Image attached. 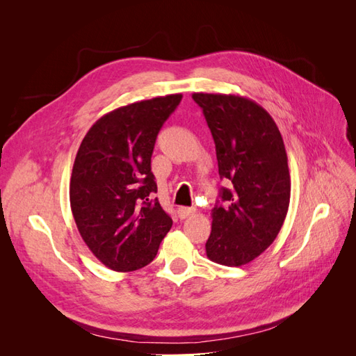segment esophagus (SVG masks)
I'll list each match as a JSON object with an SVG mask.
<instances>
[{
    "label": "esophagus",
    "mask_w": 356,
    "mask_h": 356,
    "mask_svg": "<svg viewBox=\"0 0 356 356\" xmlns=\"http://www.w3.org/2000/svg\"><path fill=\"white\" fill-rule=\"evenodd\" d=\"M195 212H196V209H195V208L181 207V208H178V217H179L181 220H184V218H188L190 215H193Z\"/></svg>",
    "instance_id": "1"
}]
</instances>
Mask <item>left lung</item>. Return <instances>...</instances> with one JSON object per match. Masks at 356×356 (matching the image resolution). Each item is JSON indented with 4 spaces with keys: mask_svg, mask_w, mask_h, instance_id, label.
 <instances>
[{
    "mask_svg": "<svg viewBox=\"0 0 356 356\" xmlns=\"http://www.w3.org/2000/svg\"><path fill=\"white\" fill-rule=\"evenodd\" d=\"M215 143L220 190L207 242L211 261L239 267L273 243L285 221L291 178L281 132L263 106L236 95L193 93Z\"/></svg>",
    "mask_w": 356,
    "mask_h": 356,
    "instance_id": "left-lung-1",
    "label": "left lung"
}]
</instances>
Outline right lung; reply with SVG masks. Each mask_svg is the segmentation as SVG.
Listing matches in <instances>:
<instances>
[{"label": "right lung", "instance_id": "right-lung-1", "mask_svg": "<svg viewBox=\"0 0 356 356\" xmlns=\"http://www.w3.org/2000/svg\"><path fill=\"white\" fill-rule=\"evenodd\" d=\"M182 95L120 106L83 138L70 182V202L83 241L111 270L132 272L154 260L172 218L153 193L152 154L159 131Z\"/></svg>", "mask_w": 356, "mask_h": 356}]
</instances>
